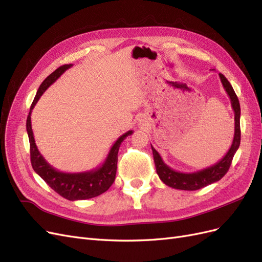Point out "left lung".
Instances as JSON below:
<instances>
[{
    "instance_id": "obj_1",
    "label": "left lung",
    "mask_w": 262,
    "mask_h": 262,
    "mask_svg": "<svg viewBox=\"0 0 262 262\" xmlns=\"http://www.w3.org/2000/svg\"><path fill=\"white\" fill-rule=\"evenodd\" d=\"M220 78L224 89H225V91L229 96L231 107H233L235 113V134L233 143H231L229 150L219 162H216L211 167L191 173L179 172V171H176L167 166L163 162L159 152L151 146L157 173H158L160 180L166 185L170 186V188L184 191H195L204 188V186L208 184L220 181L227 173L230 163L233 161L234 155L239 148V145H241V105H239V101L233 86L230 85L225 76L220 73Z\"/></svg>"
}]
</instances>
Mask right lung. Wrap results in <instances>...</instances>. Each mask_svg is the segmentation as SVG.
<instances>
[{
    "label": "right lung",
    "instance_id": "1",
    "mask_svg": "<svg viewBox=\"0 0 262 262\" xmlns=\"http://www.w3.org/2000/svg\"><path fill=\"white\" fill-rule=\"evenodd\" d=\"M72 64H64L59 67L54 72L42 81L38 91L36 93L35 99L31 105V111L27 116L26 121V130L28 134L29 146H31V161L35 172L38 174L42 180L46 182L50 188L56 191L58 194L69 201L77 200H88L100 195L110 189V186L113 184L115 180L116 169H117V154L118 149L123 140L133 134V130H128L123 134L119 137L114 145L112 146L111 150L106 157L105 161L102 163V166L98 167L91 171L78 173H68L61 172L45 160L41 154L37 149L34 134L32 129V121L31 114L32 110L35 107L36 103L38 102L42 93L54 83V82L61 76V74L71 68Z\"/></svg>",
    "mask_w": 262,
    "mask_h": 262
}]
</instances>
